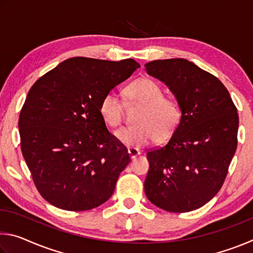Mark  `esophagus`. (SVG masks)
<instances>
[{
  "label": "esophagus",
  "instance_id": "esophagus-1",
  "mask_svg": "<svg viewBox=\"0 0 253 253\" xmlns=\"http://www.w3.org/2000/svg\"><path fill=\"white\" fill-rule=\"evenodd\" d=\"M128 154H129L130 158H135L136 156L139 155L140 152L137 148H129V149H128Z\"/></svg>",
  "mask_w": 253,
  "mask_h": 253
}]
</instances>
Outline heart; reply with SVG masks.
<instances>
[{
  "mask_svg": "<svg viewBox=\"0 0 253 253\" xmlns=\"http://www.w3.org/2000/svg\"><path fill=\"white\" fill-rule=\"evenodd\" d=\"M125 95L130 102L143 105L137 123L116 131L117 139L128 148H140L158 136L165 139L176 129L182 111L178 102L172 97L163 95V89L155 80L140 78L127 85ZM99 111L104 122L110 127L121 125L124 107L114 92L106 93L100 101Z\"/></svg>",
  "mask_w": 253,
  "mask_h": 253,
  "instance_id": "heart-1",
  "label": "heart"
}]
</instances>
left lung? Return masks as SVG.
Listing matches in <instances>:
<instances>
[{"instance_id": "1", "label": "left lung", "mask_w": 253, "mask_h": 253, "mask_svg": "<svg viewBox=\"0 0 253 253\" xmlns=\"http://www.w3.org/2000/svg\"><path fill=\"white\" fill-rule=\"evenodd\" d=\"M145 69L168 85L182 111L169 143L147 153L145 194L168 212L193 211L223 185L238 145L237 108L224 84L188 60H154Z\"/></svg>"}]
</instances>
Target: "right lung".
Listing matches in <instances>:
<instances>
[{
    "mask_svg": "<svg viewBox=\"0 0 253 253\" xmlns=\"http://www.w3.org/2000/svg\"><path fill=\"white\" fill-rule=\"evenodd\" d=\"M139 68L134 59H67L38 79L19 118L21 151L42 198L67 211L105 203L130 162L107 129L106 93Z\"/></svg>",
    "mask_w": 253,
    "mask_h": 253,
    "instance_id": "obj_1",
    "label": "right lung"
}]
</instances>
